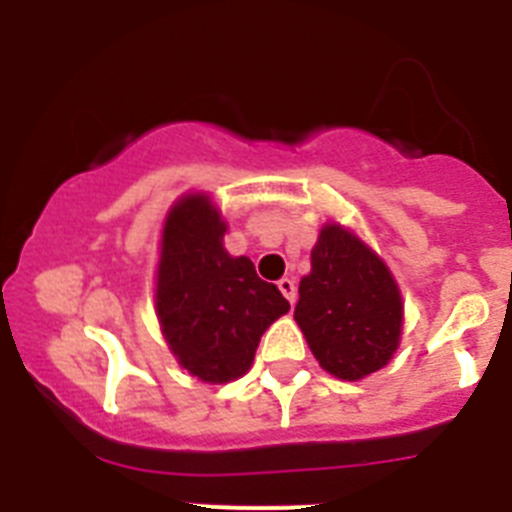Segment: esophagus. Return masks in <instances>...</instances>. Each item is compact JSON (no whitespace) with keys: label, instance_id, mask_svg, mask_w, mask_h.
I'll return each mask as SVG.
<instances>
[{"label":"esophagus","instance_id":"1","mask_svg":"<svg viewBox=\"0 0 512 512\" xmlns=\"http://www.w3.org/2000/svg\"><path fill=\"white\" fill-rule=\"evenodd\" d=\"M277 287H279V292H282V295L287 297L289 305H295V297H297V287H295V282H292V279L284 277V279H279Z\"/></svg>","mask_w":512,"mask_h":512}]
</instances>
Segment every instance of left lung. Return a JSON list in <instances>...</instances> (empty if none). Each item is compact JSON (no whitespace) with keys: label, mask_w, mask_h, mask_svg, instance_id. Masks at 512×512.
Returning a JSON list of instances; mask_svg holds the SVG:
<instances>
[{"label":"left lung","mask_w":512,"mask_h":512,"mask_svg":"<svg viewBox=\"0 0 512 512\" xmlns=\"http://www.w3.org/2000/svg\"><path fill=\"white\" fill-rule=\"evenodd\" d=\"M295 320L325 372L359 382L390 364L402 295L390 266L341 223H325L300 282Z\"/></svg>","instance_id":"8db88e82"}]
</instances>
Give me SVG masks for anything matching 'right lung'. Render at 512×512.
Returning a JSON list of instances; mask_svg holds the SVG:
<instances>
[{"label":"right lung","instance_id":"1","mask_svg":"<svg viewBox=\"0 0 512 512\" xmlns=\"http://www.w3.org/2000/svg\"><path fill=\"white\" fill-rule=\"evenodd\" d=\"M225 230L210 194H184L166 212L156 271V315L169 351L210 384L243 377L264 330L289 310L251 259L225 251Z\"/></svg>","mask_w":512,"mask_h":512}]
</instances>
